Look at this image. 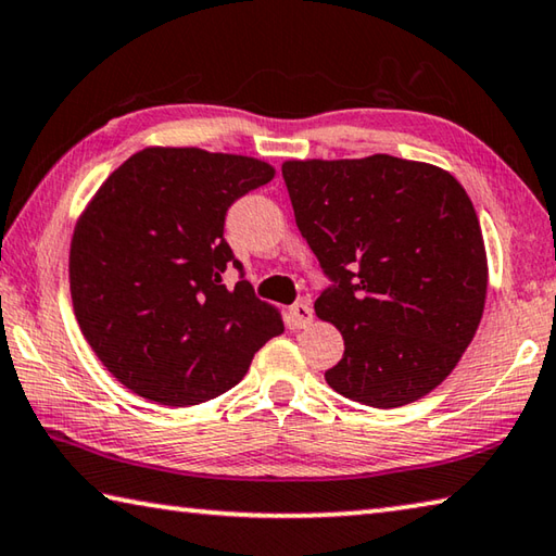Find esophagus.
<instances>
[{
  "label": "esophagus",
  "instance_id": "34e87169",
  "mask_svg": "<svg viewBox=\"0 0 556 556\" xmlns=\"http://www.w3.org/2000/svg\"><path fill=\"white\" fill-rule=\"evenodd\" d=\"M291 320H294V326L296 328H306V326H311V320H313V308L308 306V304H304V301H301V304H296V306H291Z\"/></svg>",
  "mask_w": 556,
  "mask_h": 556
}]
</instances>
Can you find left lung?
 Segmentation results:
<instances>
[{
  "mask_svg": "<svg viewBox=\"0 0 556 556\" xmlns=\"http://www.w3.org/2000/svg\"><path fill=\"white\" fill-rule=\"evenodd\" d=\"M294 218L336 289L316 316L345 340L326 381L371 408L426 396L477 336L489 260L477 211L447 169L393 155L287 160Z\"/></svg>",
  "mask_w": 556,
  "mask_h": 556,
  "instance_id": "8db88e82",
  "label": "left lung"
}]
</instances>
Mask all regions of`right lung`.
<instances>
[{
	"mask_svg": "<svg viewBox=\"0 0 556 556\" xmlns=\"http://www.w3.org/2000/svg\"><path fill=\"white\" fill-rule=\"evenodd\" d=\"M265 160L150 146L106 177L70 243L75 318L126 389L163 406H197L245 377L285 332L277 306L248 281L224 285L226 211L275 179Z\"/></svg>",
	"mask_w": 556,
	"mask_h": 556,
	"instance_id": "right-lung-1",
	"label": "right lung"
}]
</instances>
